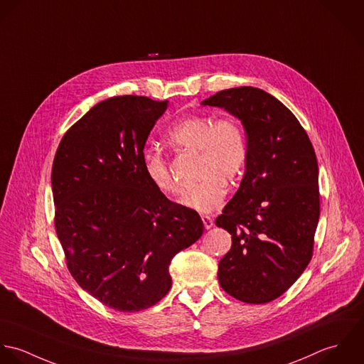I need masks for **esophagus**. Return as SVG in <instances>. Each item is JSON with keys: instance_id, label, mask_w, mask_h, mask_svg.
Segmentation results:
<instances>
[{"instance_id": "34e87169", "label": "esophagus", "mask_w": 364, "mask_h": 364, "mask_svg": "<svg viewBox=\"0 0 364 364\" xmlns=\"http://www.w3.org/2000/svg\"><path fill=\"white\" fill-rule=\"evenodd\" d=\"M201 219H203V223H204V228H205V229H211V228L214 226V219L211 218V217L203 215Z\"/></svg>"}]
</instances>
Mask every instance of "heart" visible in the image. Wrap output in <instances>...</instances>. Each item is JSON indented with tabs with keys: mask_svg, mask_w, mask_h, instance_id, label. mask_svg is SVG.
Returning a JSON list of instances; mask_svg holds the SVG:
<instances>
[{
	"mask_svg": "<svg viewBox=\"0 0 364 364\" xmlns=\"http://www.w3.org/2000/svg\"><path fill=\"white\" fill-rule=\"evenodd\" d=\"M168 145L198 153L197 177L201 180L186 204L200 213H211L223 203L226 186L235 181L247 161V142L242 125L232 117L214 121L208 117H190L174 125L166 135ZM144 170L149 181L164 196L183 194L164 159L146 153Z\"/></svg>",
	"mask_w": 364,
	"mask_h": 364,
	"instance_id": "obj_1",
	"label": "heart"
}]
</instances>
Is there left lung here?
Segmentation results:
<instances>
[{
  "label": "left lung",
  "mask_w": 364,
  "mask_h": 364,
  "mask_svg": "<svg viewBox=\"0 0 364 364\" xmlns=\"http://www.w3.org/2000/svg\"><path fill=\"white\" fill-rule=\"evenodd\" d=\"M201 105L236 117L247 142L239 190L215 220L232 235V247L219 262V284L239 301L270 302L312 257L319 220L314 147L290 109L260 88L222 90Z\"/></svg>",
  "instance_id": "obj_1"
}]
</instances>
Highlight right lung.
I'll return each mask as SVG.
<instances>
[{"label":"right lung","mask_w":364,"mask_h":364,"mask_svg":"<svg viewBox=\"0 0 364 364\" xmlns=\"http://www.w3.org/2000/svg\"><path fill=\"white\" fill-rule=\"evenodd\" d=\"M168 101L112 97L65 134L52 167L55 226L77 284L104 305L138 312L171 289L168 266L204 223L146 177L144 149Z\"/></svg>","instance_id":"add662e5"}]
</instances>
